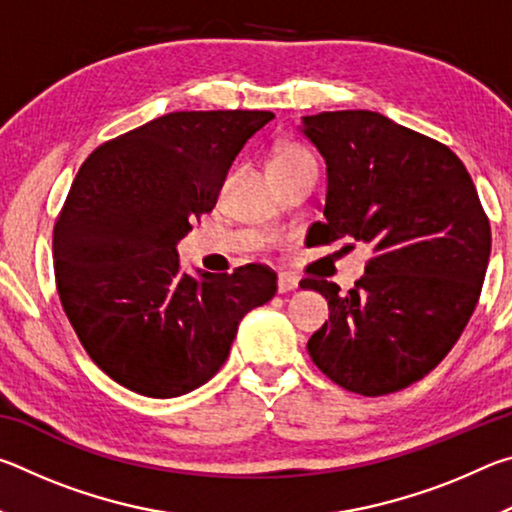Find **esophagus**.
Returning a JSON list of instances; mask_svg holds the SVG:
<instances>
[{"label":"esophagus","instance_id":"obj_1","mask_svg":"<svg viewBox=\"0 0 512 512\" xmlns=\"http://www.w3.org/2000/svg\"><path fill=\"white\" fill-rule=\"evenodd\" d=\"M298 287H300L298 277H293V275H289V273H280V277H277V291H280V293L296 291Z\"/></svg>","mask_w":512,"mask_h":512}]
</instances>
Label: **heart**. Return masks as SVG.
<instances>
[{
    "instance_id": "b5f03b06",
    "label": "heart",
    "mask_w": 512,
    "mask_h": 512,
    "mask_svg": "<svg viewBox=\"0 0 512 512\" xmlns=\"http://www.w3.org/2000/svg\"><path fill=\"white\" fill-rule=\"evenodd\" d=\"M302 160H316L314 155H311L307 149H302V146H284L275 153L273 164H284V162H302Z\"/></svg>"
}]
</instances>
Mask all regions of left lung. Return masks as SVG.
I'll return each mask as SVG.
<instances>
[{"label":"left lung","instance_id":"left-lung-1","mask_svg":"<svg viewBox=\"0 0 512 512\" xmlns=\"http://www.w3.org/2000/svg\"><path fill=\"white\" fill-rule=\"evenodd\" d=\"M298 131L327 164L323 221L311 230L320 244L354 239L372 250L348 293L300 282L329 305L307 350L352 393L402 391L447 357L479 302L490 257L479 194L445 144L379 112H318Z\"/></svg>","mask_w":512,"mask_h":512}]
</instances>
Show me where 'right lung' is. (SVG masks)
<instances>
[{
  "label": "right lung",
  "instance_id": "obj_1",
  "mask_svg": "<svg viewBox=\"0 0 512 512\" xmlns=\"http://www.w3.org/2000/svg\"><path fill=\"white\" fill-rule=\"evenodd\" d=\"M275 115L169 112L83 162L54 230L56 287L90 359L128 391L178 397L228 359L241 318L277 291L273 271L180 268L178 241L212 212L232 162Z\"/></svg>",
  "mask_w": 512,
  "mask_h": 512
}]
</instances>
